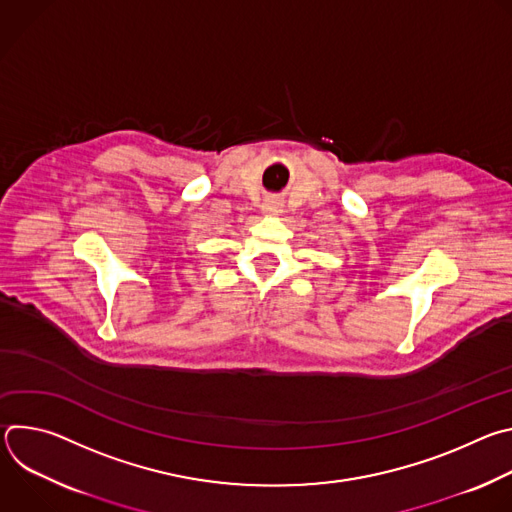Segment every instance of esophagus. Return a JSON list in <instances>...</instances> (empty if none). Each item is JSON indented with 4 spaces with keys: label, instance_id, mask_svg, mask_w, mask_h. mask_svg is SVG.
<instances>
[{
    "label": "esophagus",
    "instance_id": "34e87169",
    "mask_svg": "<svg viewBox=\"0 0 512 512\" xmlns=\"http://www.w3.org/2000/svg\"><path fill=\"white\" fill-rule=\"evenodd\" d=\"M263 210L265 212H271V214H275V212H279L281 210V202L277 200V198H265V202H263Z\"/></svg>",
    "mask_w": 512,
    "mask_h": 512
}]
</instances>
